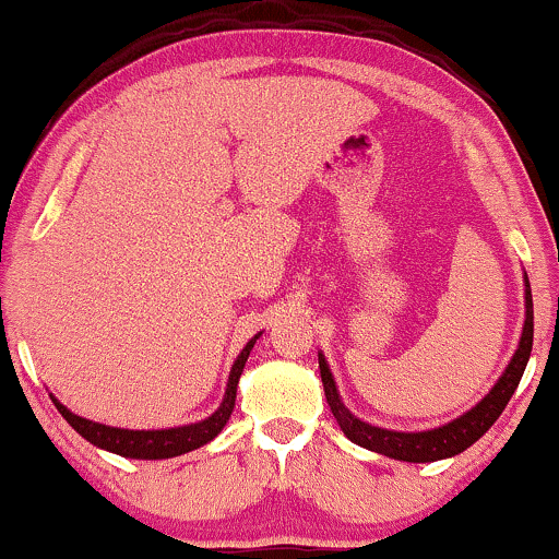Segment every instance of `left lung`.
Here are the masks:
<instances>
[{
	"mask_svg": "<svg viewBox=\"0 0 559 559\" xmlns=\"http://www.w3.org/2000/svg\"><path fill=\"white\" fill-rule=\"evenodd\" d=\"M523 299H526V320H523V333L518 341V348L513 359L508 361L506 372L500 374V380L495 382L484 399L476 406L468 408L466 414H461L459 419L448 421V425L435 427V429H421V432H401V429H385L374 427L369 421L359 419L346 408V403L341 401L338 385L328 367L325 356L318 354L320 359V378L322 388H325L328 406L338 421V427L344 429L348 440L356 445L372 450V453L388 455V459L406 461V463H432L442 459H453V455L463 453L466 448H472L479 437L495 425L497 416L506 412L510 395L515 393L518 382L523 378V369L528 365L531 346H534V299H531V284L528 275H523Z\"/></svg>",
	"mask_w": 559,
	"mask_h": 559,
	"instance_id": "left-lung-1",
	"label": "left lung"
}]
</instances>
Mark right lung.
I'll return each mask as SVG.
<instances>
[{"instance_id":"add662e5","label":"right lung","mask_w":559,"mask_h":559,"mask_svg":"<svg viewBox=\"0 0 559 559\" xmlns=\"http://www.w3.org/2000/svg\"><path fill=\"white\" fill-rule=\"evenodd\" d=\"M262 333L252 335L247 341V346L241 348L237 359H234L231 372H228V382H226V393L221 406L207 416V419L194 421V425H181V427H169V429H122V427H109V425H98V421L85 419V416L72 414L64 403H59L51 395L53 406L57 412L64 416L67 425L80 437H85L91 445H96L100 450H109V453L122 455V459H138V461H164V459H174V455L190 453V450H198L207 445L213 437L221 435V429L226 427L228 416L234 412V401H237V385L241 372H245L247 356H250L254 341L260 338Z\"/></svg>"}]
</instances>
